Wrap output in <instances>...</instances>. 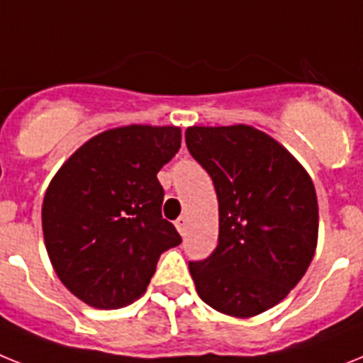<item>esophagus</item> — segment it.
<instances>
[{
	"instance_id": "obj_1",
	"label": "esophagus",
	"mask_w": 363,
	"mask_h": 363,
	"mask_svg": "<svg viewBox=\"0 0 363 363\" xmlns=\"http://www.w3.org/2000/svg\"><path fill=\"white\" fill-rule=\"evenodd\" d=\"M186 225H188V219L184 218V216H181V218H179V219H177V221H175L177 230H179V233H181L182 236H184V233H186Z\"/></svg>"
}]
</instances>
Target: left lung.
Masks as SVG:
<instances>
[{"label": "left lung", "instance_id": "8db88e82", "mask_svg": "<svg viewBox=\"0 0 363 363\" xmlns=\"http://www.w3.org/2000/svg\"><path fill=\"white\" fill-rule=\"evenodd\" d=\"M186 147L219 203L218 247L190 262L199 297L233 318L279 304L308 269L318 245V197L290 151L249 125L188 127Z\"/></svg>", "mask_w": 363, "mask_h": 363}]
</instances>
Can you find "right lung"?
<instances>
[{
  "label": "right lung",
  "mask_w": 363,
  "mask_h": 363,
  "mask_svg": "<svg viewBox=\"0 0 363 363\" xmlns=\"http://www.w3.org/2000/svg\"><path fill=\"white\" fill-rule=\"evenodd\" d=\"M179 147V127H118L81 145L50 182L45 249L60 282L83 303L101 310L135 303L160 255L182 242L162 218L157 179Z\"/></svg>",
  "instance_id": "right-lung-1"
}]
</instances>
